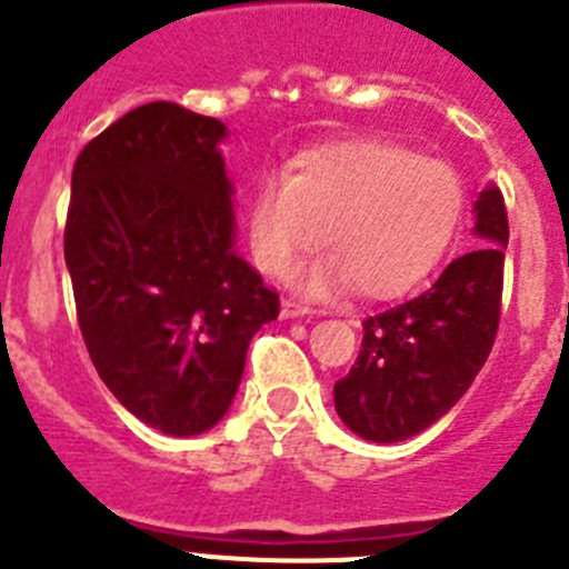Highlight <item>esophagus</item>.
<instances>
[{
	"mask_svg": "<svg viewBox=\"0 0 569 569\" xmlns=\"http://www.w3.org/2000/svg\"><path fill=\"white\" fill-rule=\"evenodd\" d=\"M308 305H301V301L284 299L281 301V319H299V316H308Z\"/></svg>",
	"mask_w": 569,
	"mask_h": 569,
	"instance_id": "1",
	"label": "esophagus"
}]
</instances>
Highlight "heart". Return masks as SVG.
I'll list each match as a JSON object with an SVG mask.
<instances>
[{"instance_id":"heart-1","label":"heart","mask_w":569,"mask_h":569,"mask_svg":"<svg viewBox=\"0 0 569 569\" xmlns=\"http://www.w3.org/2000/svg\"><path fill=\"white\" fill-rule=\"evenodd\" d=\"M281 181L250 196V253L284 279L321 236L330 253L299 276L310 296L353 284L367 299L407 293L445 256L465 210L453 164L381 139L305 150Z\"/></svg>"}]
</instances>
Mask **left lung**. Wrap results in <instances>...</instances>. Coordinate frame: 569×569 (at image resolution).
Instances as JSON below:
<instances>
[{"mask_svg": "<svg viewBox=\"0 0 569 569\" xmlns=\"http://www.w3.org/2000/svg\"><path fill=\"white\" fill-rule=\"evenodd\" d=\"M476 248L416 299L365 321L350 373L333 387L336 413L356 436L393 445L419 436L467 393L496 341L510 239L501 190L476 204Z\"/></svg>", "mask_w": 569, "mask_h": 569, "instance_id": "obj_1", "label": "left lung"}]
</instances>
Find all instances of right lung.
<instances>
[{
    "label": "right lung",
    "instance_id": "add662e5",
    "mask_svg": "<svg viewBox=\"0 0 569 569\" xmlns=\"http://www.w3.org/2000/svg\"><path fill=\"white\" fill-rule=\"evenodd\" d=\"M228 128L173 102L133 108L73 164L64 224L79 328L139 421L199 436L222 421L279 296L236 253Z\"/></svg>",
    "mask_w": 569,
    "mask_h": 569
}]
</instances>
